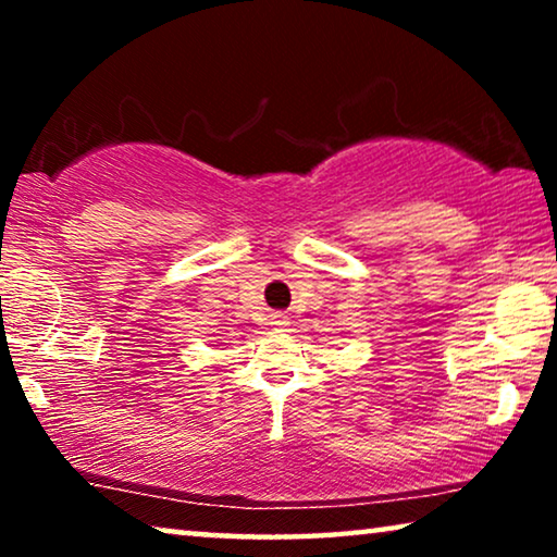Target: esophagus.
Segmentation results:
<instances>
[{
	"label": "esophagus",
	"mask_w": 557,
	"mask_h": 557,
	"mask_svg": "<svg viewBox=\"0 0 557 557\" xmlns=\"http://www.w3.org/2000/svg\"><path fill=\"white\" fill-rule=\"evenodd\" d=\"M276 324H284V322H281V319H278V322Z\"/></svg>",
	"instance_id": "1"
}]
</instances>
